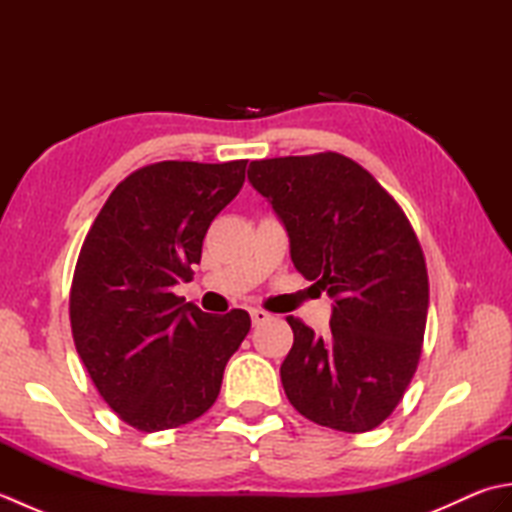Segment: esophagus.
<instances>
[{"mask_svg":"<svg viewBox=\"0 0 512 512\" xmlns=\"http://www.w3.org/2000/svg\"><path fill=\"white\" fill-rule=\"evenodd\" d=\"M270 319V314L266 310H259V308H253L250 310V321H253V325H259Z\"/></svg>","mask_w":512,"mask_h":512,"instance_id":"obj_1","label":"esophagus"}]
</instances>
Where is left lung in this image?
Listing matches in <instances>:
<instances>
[{"instance_id":"1","label":"left lung","mask_w":512,"mask_h":512,"mask_svg":"<svg viewBox=\"0 0 512 512\" xmlns=\"http://www.w3.org/2000/svg\"><path fill=\"white\" fill-rule=\"evenodd\" d=\"M248 182L284 222L292 264L334 299L325 339L288 317L290 405L321 427L372 431L420 361L429 277L418 237L372 173L336 151L253 160Z\"/></svg>"}]
</instances>
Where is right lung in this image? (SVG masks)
<instances>
[{
	"instance_id": "obj_1",
	"label": "right lung",
	"mask_w": 512,
	"mask_h": 512,
	"mask_svg": "<svg viewBox=\"0 0 512 512\" xmlns=\"http://www.w3.org/2000/svg\"><path fill=\"white\" fill-rule=\"evenodd\" d=\"M248 160H165L118 184L81 246L70 290L76 352L118 418L176 429L209 411L250 330L246 310L206 314L171 288L191 281L215 215Z\"/></svg>"
}]
</instances>
